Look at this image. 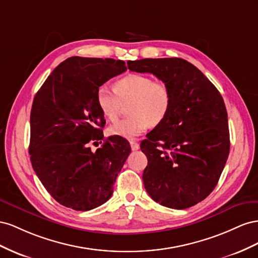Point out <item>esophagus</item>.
Returning <instances> with one entry per match:
<instances>
[{
  "instance_id": "1",
  "label": "esophagus",
  "mask_w": 258,
  "mask_h": 258,
  "mask_svg": "<svg viewBox=\"0 0 258 258\" xmlns=\"http://www.w3.org/2000/svg\"><path fill=\"white\" fill-rule=\"evenodd\" d=\"M130 145H131V148L132 150H138L139 149V144L136 143V142H130Z\"/></svg>"
}]
</instances>
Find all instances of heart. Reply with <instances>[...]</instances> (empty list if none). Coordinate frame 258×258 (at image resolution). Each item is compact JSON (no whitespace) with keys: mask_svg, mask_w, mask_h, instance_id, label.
Masks as SVG:
<instances>
[{"mask_svg":"<svg viewBox=\"0 0 258 258\" xmlns=\"http://www.w3.org/2000/svg\"><path fill=\"white\" fill-rule=\"evenodd\" d=\"M97 105L107 120L114 122L120 116L124 105L130 117L112 124L109 134L134 139L151 125L165 119L172 104V93L164 81L153 80L145 75H128L114 84V91L106 85L97 88Z\"/></svg>","mask_w":258,"mask_h":258,"instance_id":"1","label":"heart"}]
</instances>
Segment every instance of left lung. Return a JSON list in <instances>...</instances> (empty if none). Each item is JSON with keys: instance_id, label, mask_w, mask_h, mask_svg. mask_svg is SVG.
<instances>
[{"instance_id": "left-lung-1", "label": "left lung", "mask_w": 258, "mask_h": 258, "mask_svg": "<svg viewBox=\"0 0 258 258\" xmlns=\"http://www.w3.org/2000/svg\"><path fill=\"white\" fill-rule=\"evenodd\" d=\"M127 67L152 73L172 93L165 119L141 144L148 159L143 174L147 192L166 208L194 207L214 190L229 154L222 95L200 70L181 58L130 60Z\"/></svg>"}]
</instances>
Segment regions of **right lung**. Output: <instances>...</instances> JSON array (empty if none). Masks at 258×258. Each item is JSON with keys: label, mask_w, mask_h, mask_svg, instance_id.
<instances>
[{"label": "right lung", "mask_w": 258, "mask_h": 258, "mask_svg": "<svg viewBox=\"0 0 258 258\" xmlns=\"http://www.w3.org/2000/svg\"><path fill=\"white\" fill-rule=\"evenodd\" d=\"M126 69L124 61L111 58L70 57L53 70L33 99L31 164L47 192L66 208L90 211L112 196L130 144L110 136L93 152L90 143L104 138L106 124L97 88Z\"/></svg>", "instance_id": "1"}]
</instances>
